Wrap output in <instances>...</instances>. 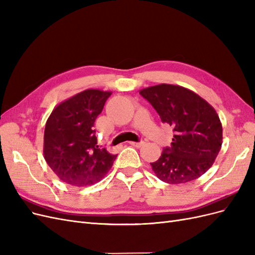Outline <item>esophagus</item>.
<instances>
[{
  "label": "esophagus",
  "instance_id": "obj_1",
  "mask_svg": "<svg viewBox=\"0 0 255 255\" xmlns=\"http://www.w3.org/2000/svg\"><path fill=\"white\" fill-rule=\"evenodd\" d=\"M144 142L143 141H139V142H135V141H130L129 144L133 145V146H136V148H139V146H141Z\"/></svg>",
  "mask_w": 255,
  "mask_h": 255
}]
</instances>
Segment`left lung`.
I'll return each instance as SVG.
<instances>
[{
  "mask_svg": "<svg viewBox=\"0 0 255 255\" xmlns=\"http://www.w3.org/2000/svg\"><path fill=\"white\" fill-rule=\"evenodd\" d=\"M139 94L174 132L171 145L150 163L153 172L168 184H184L204 174L222 144V125L214 107L179 85L159 84L143 88Z\"/></svg>",
  "mask_w": 255,
  "mask_h": 255,
  "instance_id": "obj_1",
  "label": "left lung"
}]
</instances>
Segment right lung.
Returning a JSON list of instances; mask_svg holds the SVG:
<instances>
[{
    "instance_id": "1",
    "label": "right lung",
    "mask_w": 255,
    "mask_h": 255,
    "mask_svg": "<svg viewBox=\"0 0 255 255\" xmlns=\"http://www.w3.org/2000/svg\"><path fill=\"white\" fill-rule=\"evenodd\" d=\"M111 91L86 89L59 103L45 123L43 156L59 179L83 187L101 181L117 155L98 144L95 121Z\"/></svg>"
}]
</instances>
